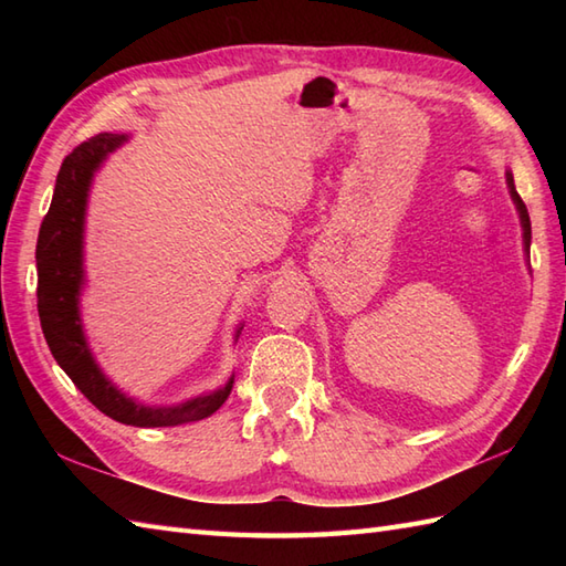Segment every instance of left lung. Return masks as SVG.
I'll return each instance as SVG.
<instances>
[{"mask_svg": "<svg viewBox=\"0 0 566 566\" xmlns=\"http://www.w3.org/2000/svg\"><path fill=\"white\" fill-rule=\"evenodd\" d=\"M506 182H509V191H511V199L515 203V209H518V216H521V226H523V248H525V258H531V216H527V209L525 203L521 199L518 191H515V185H513V175L506 172Z\"/></svg>", "mask_w": 566, "mask_h": 566, "instance_id": "8db88e82", "label": "left lung"}]
</instances>
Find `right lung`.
<instances>
[{
  "instance_id": "1",
  "label": "right lung",
  "mask_w": 566,
  "mask_h": 566,
  "mask_svg": "<svg viewBox=\"0 0 566 566\" xmlns=\"http://www.w3.org/2000/svg\"><path fill=\"white\" fill-rule=\"evenodd\" d=\"M126 136L99 134L72 150L60 165L51 209L35 243V268H39V316L45 343L55 363L75 381V387L99 408L102 413L124 426L165 428L201 420L219 411L233 389V377L226 387L201 394L179 406H146L118 391L106 379L94 359L80 318V294L84 284L82 248H84V213L92 177L99 170L106 155L114 153ZM243 328V326H240ZM240 328L235 331V338Z\"/></svg>"
}]
</instances>
